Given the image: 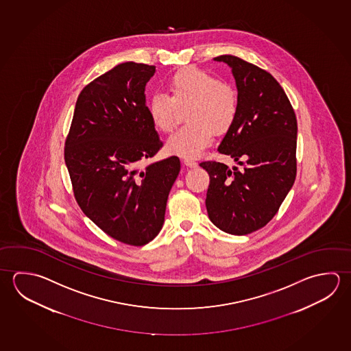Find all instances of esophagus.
<instances>
[{
  "label": "esophagus",
  "mask_w": 351,
  "mask_h": 351,
  "mask_svg": "<svg viewBox=\"0 0 351 351\" xmlns=\"http://www.w3.org/2000/svg\"><path fill=\"white\" fill-rule=\"evenodd\" d=\"M184 164L186 167H196L198 164H197L196 161L192 160V159H187V158H184Z\"/></svg>",
  "instance_id": "1"
}]
</instances>
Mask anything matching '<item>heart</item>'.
Wrapping results in <instances>:
<instances>
[{"label": "heart", "instance_id": "obj_1", "mask_svg": "<svg viewBox=\"0 0 351 351\" xmlns=\"http://www.w3.org/2000/svg\"><path fill=\"white\" fill-rule=\"evenodd\" d=\"M171 97L155 93L148 102L149 116L158 130L169 133L178 122V107L186 112L187 125L167 139L171 154L192 159L208 147L213 136L226 134L238 114V99L223 81L199 69L189 68L173 75L169 82Z\"/></svg>", "mask_w": 351, "mask_h": 351}]
</instances>
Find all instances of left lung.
I'll return each instance as SVG.
<instances>
[{"mask_svg":"<svg viewBox=\"0 0 351 351\" xmlns=\"http://www.w3.org/2000/svg\"><path fill=\"white\" fill-rule=\"evenodd\" d=\"M232 69L238 114L218 152L243 169L201 162L209 175L206 207L215 227L245 235L276 215L295 178L297 119L282 87L263 69L233 56H217Z\"/></svg>","mask_w":351,"mask_h":351,"instance_id":"1","label":"left lung"}]
</instances>
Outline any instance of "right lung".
I'll use <instances>...</instances> for the list:
<instances>
[{
    "mask_svg": "<svg viewBox=\"0 0 351 351\" xmlns=\"http://www.w3.org/2000/svg\"><path fill=\"white\" fill-rule=\"evenodd\" d=\"M155 66L122 62L81 91L65 143V164L82 212L113 239L145 245L164 224L178 156L139 169L161 148L145 85Z\"/></svg>",
    "mask_w": 351,
    "mask_h": 351,
    "instance_id": "add662e5",
    "label": "right lung"
}]
</instances>
